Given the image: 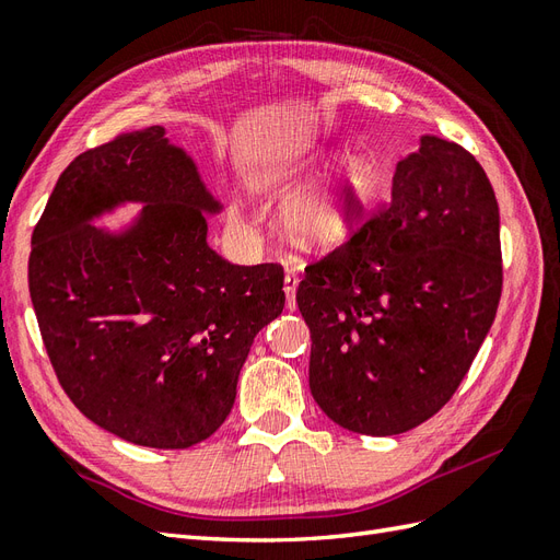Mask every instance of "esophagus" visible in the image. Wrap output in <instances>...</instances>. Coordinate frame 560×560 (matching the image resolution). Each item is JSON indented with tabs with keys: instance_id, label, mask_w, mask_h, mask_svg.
Listing matches in <instances>:
<instances>
[{
	"instance_id": "34e87169",
	"label": "esophagus",
	"mask_w": 560,
	"mask_h": 560,
	"mask_svg": "<svg viewBox=\"0 0 560 560\" xmlns=\"http://www.w3.org/2000/svg\"><path fill=\"white\" fill-rule=\"evenodd\" d=\"M295 289H298V277L285 275L283 291H285V307H289V310H295Z\"/></svg>"
}]
</instances>
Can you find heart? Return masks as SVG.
<instances>
[{
    "label": "heart",
    "mask_w": 560,
    "mask_h": 560,
    "mask_svg": "<svg viewBox=\"0 0 560 560\" xmlns=\"http://www.w3.org/2000/svg\"><path fill=\"white\" fill-rule=\"evenodd\" d=\"M331 158L334 151L317 149L310 151L307 155L293 158V161H279L262 172L260 184L279 194H293L295 186L310 179ZM366 198V170L352 161V158H346L322 184L293 196L285 203L281 214V229L298 248L310 253L328 250L338 246L346 236H350Z\"/></svg>",
    "instance_id": "1"
}]
</instances>
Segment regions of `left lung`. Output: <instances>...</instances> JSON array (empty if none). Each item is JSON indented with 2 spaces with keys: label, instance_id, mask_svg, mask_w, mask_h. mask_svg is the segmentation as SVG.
Here are the masks:
<instances>
[{
  "label": "left lung",
  "instance_id": "left-lung-1",
  "mask_svg": "<svg viewBox=\"0 0 560 560\" xmlns=\"http://www.w3.org/2000/svg\"><path fill=\"white\" fill-rule=\"evenodd\" d=\"M499 298L492 184L466 149L423 135L395 167L390 203L298 285L314 402L362 435L421 425L468 374Z\"/></svg>",
  "mask_w": 560,
  "mask_h": 560
}]
</instances>
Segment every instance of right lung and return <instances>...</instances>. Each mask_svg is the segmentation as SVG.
I'll use <instances>...</instances> for the list:
<instances>
[{
    "label": "right lung",
    "instance_id": "right-lung-1",
    "mask_svg": "<svg viewBox=\"0 0 560 560\" xmlns=\"http://www.w3.org/2000/svg\"><path fill=\"white\" fill-rule=\"evenodd\" d=\"M127 202L144 208L118 233L91 224ZM220 210L153 125L80 153L35 226L27 283L56 378L84 417L141 447L210 438L285 303L281 265H232L208 246L206 214Z\"/></svg>",
    "mask_w": 560,
    "mask_h": 560
}]
</instances>
